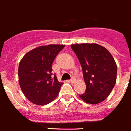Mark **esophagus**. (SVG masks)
<instances>
[{"label": "esophagus", "instance_id": "obj_1", "mask_svg": "<svg viewBox=\"0 0 131 131\" xmlns=\"http://www.w3.org/2000/svg\"><path fill=\"white\" fill-rule=\"evenodd\" d=\"M75 79L74 78V77H72V78H71V79L70 80V82H72V83L75 82Z\"/></svg>", "mask_w": 131, "mask_h": 131}]
</instances>
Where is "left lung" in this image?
Returning a JSON list of instances; mask_svg holds the SVG:
<instances>
[{
	"label": "left lung",
	"instance_id": "1",
	"mask_svg": "<svg viewBox=\"0 0 131 131\" xmlns=\"http://www.w3.org/2000/svg\"><path fill=\"white\" fill-rule=\"evenodd\" d=\"M71 48L78 58L86 88L79 95L89 104H98L111 93L116 80L117 67L106 48L98 44H75Z\"/></svg>",
	"mask_w": 131,
	"mask_h": 131
}]
</instances>
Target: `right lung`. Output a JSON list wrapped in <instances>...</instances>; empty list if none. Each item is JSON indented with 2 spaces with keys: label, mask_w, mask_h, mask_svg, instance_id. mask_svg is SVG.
Wrapping results in <instances>:
<instances>
[{
  "label": "right lung",
  "mask_w": 131,
  "mask_h": 131,
  "mask_svg": "<svg viewBox=\"0 0 131 131\" xmlns=\"http://www.w3.org/2000/svg\"><path fill=\"white\" fill-rule=\"evenodd\" d=\"M64 47L63 45L40 46L28 51L21 60L18 69L20 87L33 104L45 105L59 95L63 83L59 82L56 75L51 77V66Z\"/></svg>",
  "instance_id": "add662e5"
}]
</instances>
